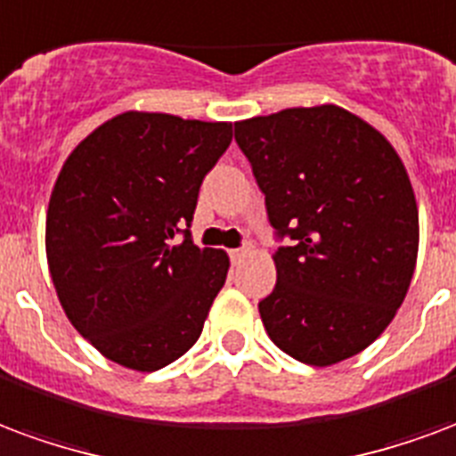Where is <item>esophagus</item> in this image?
Masks as SVG:
<instances>
[{"label": "esophagus", "instance_id": "1", "mask_svg": "<svg viewBox=\"0 0 456 456\" xmlns=\"http://www.w3.org/2000/svg\"><path fill=\"white\" fill-rule=\"evenodd\" d=\"M246 251H248V248H232V251H229V258H232V263H241V258H244L246 256Z\"/></svg>", "mask_w": 456, "mask_h": 456}]
</instances>
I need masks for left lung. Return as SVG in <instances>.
Listing matches in <instances>:
<instances>
[{
  "mask_svg": "<svg viewBox=\"0 0 456 456\" xmlns=\"http://www.w3.org/2000/svg\"><path fill=\"white\" fill-rule=\"evenodd\" d=\"M265 195L278 282L258 302L282 353L336 365L394 319L418 256V208L384 134L338 106L288 108L234 123Z\"/></svg>",
  "mask_w": 456,
  "mask_h": 456,
  "instance_id": "obj_1",
  "label": "left lung"
}]
</instances>
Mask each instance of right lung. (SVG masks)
Segmentation results:
<instances>
[{
	"label": "right lung",
	"instance_id": "1",
	"mask_svg": "<svg viewBox=\"0 0 456 456\" xmlns=\"http://www.w3.org/2000/svg\"><path fill=\"white\" fill-rule=\"evenodd\" d=\"M229 142L232 123L130 110L60 171L45 222L50 275L74 329L118 365L154 372L200 338L229 258L198 248L191 222Z\"/></svg>",
	"mask_w": 456,
	"mask_h": 456
}]
</instances>
